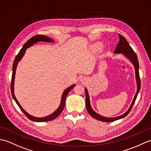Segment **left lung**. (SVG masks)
<instances>
[{"instance_id":"left-lung-1","label":"left lung","mask_w":151,"mask_h":151,"mask_svg":"<svg viewBox=\"0 0 151 151\" xmlns=\"http://www.w3.org/2000/svg\"><path fill=\"white\" fill-rule=\"evenodd\" d=\"M119 41L117 45V47L115 48V50L114 51V53L115 54H119V53H122L124 55L127 57L129 58L130 62L133 63V65L135 67V73H136V82H137V91L136 93V95L134 96L133 101L132 102V104L130 106V108H129L125 113L123 115H120V116H118L116 117H105L102 116V115H99L96 113L95 111L93 110L91 108V104H90V101H89V97L87 89L85 88V93H86V109H87V111L89 113V114L91 115V117L96 119L102 121H105V122H113L114 121H116L118 119H120L126 117L127 115L129 114L130 111L131 109L132 108L133 105L134 104V102L136 101V99L137 98V94L140 90L141 88V81H140V78H139V62L138 60H137V57L135 52L133 50L132 47L130 46L129 43L127 42L126 39L123 36H121V34H119Z\"/></svg>"}]
</instances>
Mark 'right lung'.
<instances>
[{"mask_svg": "<svg viewBox=\"0 0 151 151\" xmlns=\"http://www.w3.org/2000/svg\"><path fill=\"white\" fill-rule=\"evenodd\" d=\"M38 41H45V42L51 43V42H53L54 40H52V39H50V38L48 37L45 36H43V35H36V36H34L32 37H31L29 40H28L27 42L24 44V45L22 46L21 50L19 51V52L18 53L17 55L16 56L15 60L14 62V64H13V67H12L13 72H12V82H11V92H12V97H13V98H14L16 103H17V104L19 106V107L20 108V109L22 110V111L24 114V115H26V116L28 119H29L30 120L33 121H36V122H45V121H52V120L54 119H56L61 113H62V111H63V108H64V106H65V99L67 97V95L69 93V91L74 88V86H75V84H73L72 86H69L68 88H67L65 90L63 91V94H62V99H61L60 106L54 112V113H52V114H50L49 115H48V116L44 117H41V118L34 117V116H32V115L28 114L27 112L21 107V106L20 105V104L19 103V102L17 101V99H16L15 96L14 95V80H15L16 68H17V64H18L19 62L22 59V56H24L26 50L28 49V48H29L30 47L32 46L34 43H36L37 42H38Z\"/></svg>", "mask_w": 151, "mask_h": 151, "instance_id": "obj_1", "label": "right lung"}]
</instances>
